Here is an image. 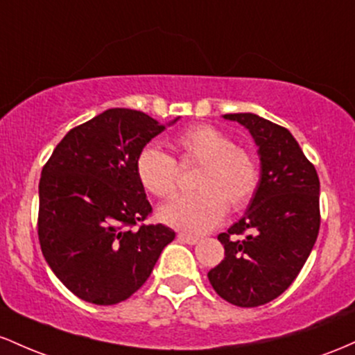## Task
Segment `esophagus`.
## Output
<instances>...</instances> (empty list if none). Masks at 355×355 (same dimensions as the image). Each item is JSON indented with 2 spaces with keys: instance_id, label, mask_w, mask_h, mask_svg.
<instances>
[{
  "instance_id": "34e87169",
  "label": "esophagus",
  "mask_w": 355,
  "mask_h": 355,
  "mask_svg": "<svg viewBox=\"0 0 355 355\" xmlns=\"http://www.w3.org/2000/svg\"><path fill=\"white\" fill-rule=\"evenodd\" d=\"M178 240L186 243V245H196V243L199 241V238L198 236H191V234H186V233H179Z\"/></svg>"
}]
</instances>
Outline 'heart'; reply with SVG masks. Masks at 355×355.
<instances>
[{"instance_id": "b5f03b06", "label": "heart", "mask_w": 355, "mask_h": 355, "mask_svg": "<svg viewBox=\"0 0 355 355\" xmlns=\"http://www.w3.org/2000/svg\"><path fill=\"white\" fill-rule=\"evenodd\" d=\"M173 146L184 162L201 164L198 193L186 194L159 209L166 225L188 234H205L216 228L226 211H240L250 205L260 184V164L252 150L234 146L233 139L209 124L189 125L178 132ZM135 176L147 193L169 199L178 191V162L174 157L147 144L135 157Z\"/></svg>"}]
</instances>
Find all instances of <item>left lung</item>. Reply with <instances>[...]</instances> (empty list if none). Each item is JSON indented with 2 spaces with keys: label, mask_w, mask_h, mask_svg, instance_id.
<instances>
[{
  "label": "left lung",
  "mask_w": 355,
  "mask_h": 355,
  "mask_svg": "<svg viewBox=\"0 0 355 355\" xmlns=\"http://www.w3.org/2000/svg\"><path fill=\"white\" fill-rule=\"evenodd\" d=\"M258 146L260 184L245 216L218 234L225 260L209 270L214 292L236 306H258L285 292L315 245L320 181L288 129L254 114H226Z\"/></svg>",
  "instance_id": "left-lung-1"
}]
</instances>
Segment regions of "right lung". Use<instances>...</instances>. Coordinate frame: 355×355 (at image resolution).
<instances>
[{
    "mask_svg": "<svg viewBox=\"0 0 355 355\" xmlns=\"http://www.w3.org/2000/svg\"><path fill=\"white\" fill-rule=\"evenodd\" d=\"M164 129L139 110L109 109L69 130L43 166L40 246L82 300H127L176 236L164 225H146L153 208L135 176L139 150Z\"/></svg>",
    "mask_w": 355,
    "mask_h": 355,
    "instance_id": "right-lung-1",
    "label": "right lung"
}]
</instances>
